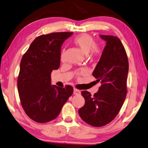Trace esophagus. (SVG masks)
I'll return each instance as SVG.
<instances>
[{"mask_svg":"<svg viewBox=\"0 0 148 148\" xmlns=\"http://www.w3.org/2000/svg\"><path fill=\"white\" fill-rule=\"evenodd\" d=\"M73 94H75V95H79V94H81V91L78 90V89H77V88H74Z\"/></svg>","mask_w":148,"mask_h":148,"instance_id":"34e87169","label":"esophagus"}]
</instances>
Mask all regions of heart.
<instances>
[{
	"label": "heart",
	"mask_w": 148,
	"mask_h": 148,
	"mask_svg": "<svg viewBox=\"0 0 148 148\" xmlns=\"http://www.w3.org/2000/svg\"><path fill=\"white\" fill-rule=\"evenodd\" d=\"M73 42L79 47L84 54H88L91 59L97 60L101 57L103 53V48L100 45L95 44V39L92 36L83 33L74 38ZM65 57V50H63L60 54V60L64 62Z\"/></svg>",
	"instance_id": "b5f03b06"
}]
</instances>
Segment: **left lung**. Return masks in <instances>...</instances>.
I'll return each mask as SVG.
<instances>
[{
    "label": "left lung",
    "mask_w": 148,
    "mask_h": 148,
    "mask_svg": "<svg viewBox=\"0 0 148 148\" xmlns=\"http://www.w3.org/2000/svg\"><path fill=\"white\" fill-rule=\"evenodd\" d=\"M106 41L103 55L92 75L101 81L98 92H81L85 100L79 114L87 124L100 127L112 121L121 109L127 94L129 60L121 41L112 35H100Z\"/></svg>",
    "instance_id": "obj_1"
}]
</instances>
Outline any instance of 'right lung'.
<instances>
[{
  "label": "right lung",
  "instance_id": "1",
  "mask_svg": "<svg viewBox=\"0 0 148 148\" xmlns=\"http://www.w3.org/2000/svg\"><path fill=\"white\" fill-rule=\"evenodd\" d=\"M72 32L42 35L34 40L23 54L18 78V90L26 115L40 123L54 120L73 92L71 85L52 86L51 73L60 65L62 43Z\"/></svg>",
  "mask_w": 148,
  "mask_h": 148
}]
</instances>
